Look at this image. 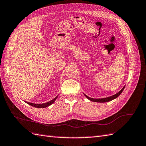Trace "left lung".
<instances>
[{"mask_svg":"<svg viewBox=\"0 0 146 146\" xmlns=\"http://www.w3.org/2000/svg\"><path fill=\"white\" fill-rule=\"evenodd\" d=\"M124 88H125V87H123L120 91L117 92V94H114V95H113V96H112L108 97V98H104V99H92V98H90V97L87 96L85 95V94H85V96L86 97V98H87L88 99H89V100H90L91 101L96 102H108V101H110V100H113V99H114L117 98V97L122 93V92L123 91V89H124Z\"/></svg>","mask_w":146,"mask_h":146,"instance_id":"8db88e82","label":"left lung"}]
</instances>
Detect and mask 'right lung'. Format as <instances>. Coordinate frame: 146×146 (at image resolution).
I'll use <instances>...</instances> for the list:
<instances>
[{
	"mask_svg": "<svg viewBox=\"0 0 146 146\" xmlns=\"http://www.w3.org/2000/svg\"><path fill=\"white\" fill-rule=\"evenodd\" d=\"M58 98V96H56L55 99H54L53 100L48 102L47 103H44V104H32V103H30L28 102H25L26 103L28 104L29 105H31V106H33L34 107H36V108H46L47 107H48V106L50 105L51 104H52L54 102L55 100H56V99Z\"/></svg>",
	"mask_w": 146,
	"mask_h": 146,
	"instance_id": "obj_1",
	"label": "right lung"
}]
</instances>
